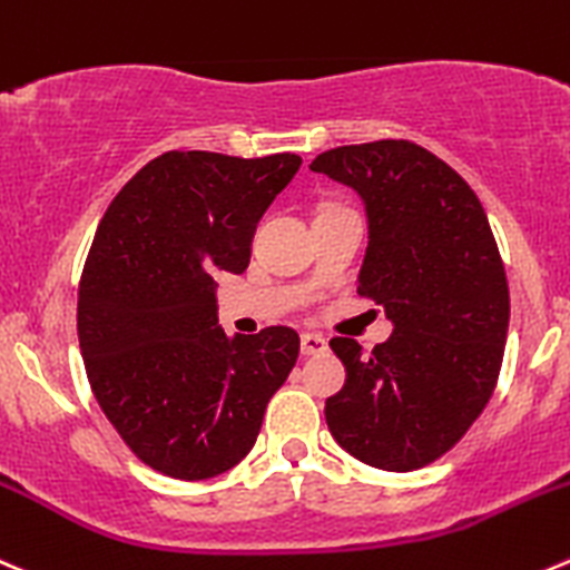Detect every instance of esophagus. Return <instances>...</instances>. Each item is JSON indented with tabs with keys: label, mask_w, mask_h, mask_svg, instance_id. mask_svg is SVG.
<instances>
[{
	"label": "esophagus",
	"mask_w": 570,
	"mask_h": 570,
	"mask_svg": "<svg viewBox=\"0 0 570 570\" xmlns=\"http://www.w3.org/2000/svg\"><path fill=\"white\" fill-rule=\"evenodd\" d=\"M328 351V342L317 334H303L301 336V353L303 356H320V353Z\"/></svg>",
	"instance_id": "34e87169"
}]
</instances>
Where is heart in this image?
<instances>
[{
	"mask_svg": "<svg viewBox=\"0 0 570 570\" xmlns=\"http://www.w3.org/2000/svg\"><path fill=\"white\" fill-rule=\"evenodd\" d=\"M331 208H334V206H331ZM323 212H328V208H323Z\"/></svg>",
	"mask_w": 570,
	"mask_h": 570,
	"instance_id": "1",
	"label": "heart"
}]
</instances>
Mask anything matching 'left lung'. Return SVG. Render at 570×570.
Returning a JSON list of instances; mask_svg holds the SVG:
<instances>
[{
	"mask_svg": "<svg viewBox=\"0 0 570 570\" xmlns=\"http://www.w3.org/2000/svg\"><path fill=\"white\" fill-rule=\"evenodd\" d=\"M312 169L364 200L358 295L395 325L370 356L356 340H331L347 379L325 423L364 465L417 471L465 438L499 381L510 325L499 245L471 186L414 141L334 147Z\"/></svg>",
	"mask_w": 570,
	"mask_h": 570,
	"instance_id": "obj_1",
	"label": "left lung"
}]
</instances>
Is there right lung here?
Returning a JSON list of instances; mask_svg holds the SVG:
<instances>
[{
	"label": "right lung",
	"instance_id": "right-lung-1",
	"mask_svg": "<svg viewBox=\"0 0 570 570\" xmlns=\"http://www.w3.org/2000/svg\"><path fill=\"white\" fill-rule=\"evenodd\" d=\"M301 156L169 150L138 169L99 223L77 292L88 384L138 460L212 479L256 445L264 409L301 353L269 325L228 340L217 273H245L262 214Z\"/></svg>",
	"mask_w": 570,
	"mask_h": 570
}]
</instances>
